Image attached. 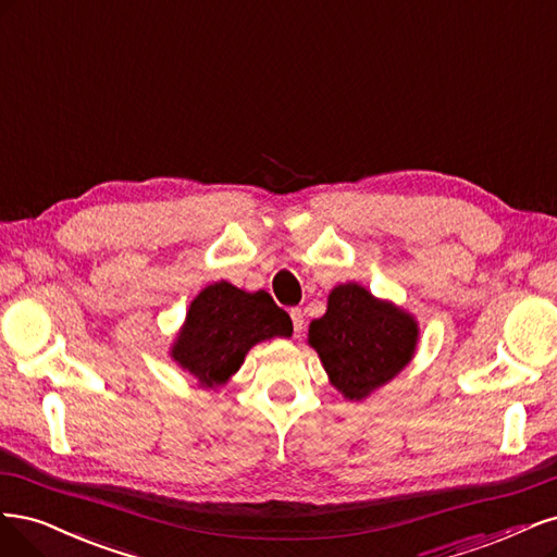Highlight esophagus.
<instances>
[{"label":"esophagus","instance_id":"esophagus-1","mask_svg":"<svg viewBox=\"0 0 557 557\" xmlns=\"http://www.w3.org/2000/svg\"><path fill=\"white\" fill-rule=\"evenodd\" d=\"M292 321H294V331L296 333H300L302 331V324H305V314H302V310L300 308H292Z\"/></svg>","mask_w":557,"mask_h":557}]
</instances>
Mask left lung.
I'll return each mask as SVG.
<instances>
[{"label": "left lung", "mask_w": 557, "mask_h": 557, "mask_svg": "<svg viewBox=\"0 0 557 557\" xmlns=\"http://www.w3.org/2000/svg\"><path fill=\"white\" fill-rule=\"evenodd\" d=\"M419 335L414 314L347 282L331 289L326 314L310 324L308 345L343 398L366 400L409 366Z\"/></svg>", "instance_id": "left-lung-1"}]
</instances>
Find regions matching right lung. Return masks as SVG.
I'll list each match as a JSON object with an SVG mask.
<instances>
[{
    "label": "right lung",
    "instance_id": "obj_1",
    "mask_svg": "<svg viewBox=\"0 0 557 557\" xmlns=\"http://www.w3.org/2000/svg\"><path fill=\"white\" fill-rule=\"evenodd\" d=\"M289 314L265 292H243L222 280L199 292L169 349L177 368L201 388H222L247 351L273 337H292Z\"/></svg>",
    "mask_w": 557,
    "mask_h": 557
}]
</instances>
